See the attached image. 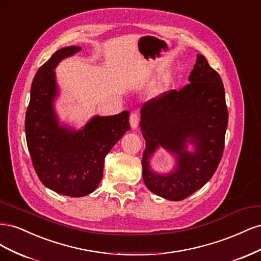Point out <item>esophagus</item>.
I'll return each instance as SVG.
<instances>
[{
  "instance_id": "obj_1",
  "label": "esophagus",
  "mask_w": 261,
  "mask_h": 261,
  "mask_svg": "<svg viewBox=\"0 0 261 261\" xmlns=\"http://www.w3.org/2000/svg\"><path fill=\"white\" fill-rule=\"evenodd\" d=\"M139 121H140V117H139L138 113L134 112V113L130 114V116H129V124L132 126V128H136L137 126H138V124H139Z\"/></svg>"
}]
</instances>
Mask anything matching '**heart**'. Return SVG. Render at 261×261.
<instances>
[{"mask_svg":"<svg viewBox=\"0 0 261 261\" xmlns=\"http://www.w3.org/2000/svg\"><path fill=\"white\" fill-rule=\"evenodd\" d=\"M172 81H173L172 74H165L164 76L159 78L158 82L153 85V87L151 88V93L153 96H158V94L162 93L172 84Z\"/></svg>","mask_w":261,"mask_h":261,"instance_id":"obj_1","label":"heart"}]
</instances>
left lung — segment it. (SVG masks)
<instances>
[{"mask_svg":"<svg viewBox=\"0 0 261 261\" xmlns=\"http://www.w3.org/2000/svg\"><path fill=\"white\" fill-rule=\"evenodd\" d=\"M188 82L180 90L164 92L141 108L144 181L150 192L173 201L191 196L215 174L228 120L222 80L203 55H197ZM188 143L194 152L187 150ZM159 146L177 158V168L169 175L149 169V158Z\"/></svg>","mask_w":261,"mask_h":261,"instance_id":"left-lung-1","label":"left lung"}]
</instances>
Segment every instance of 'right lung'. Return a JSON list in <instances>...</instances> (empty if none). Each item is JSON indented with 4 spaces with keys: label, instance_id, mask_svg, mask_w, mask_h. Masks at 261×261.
<instances>
[{
    "label": "right lung",
    "instance_id": "right-lung-1",
    "mask_svg": "<svg viewBox=\"0 0 261 261\" xmlns=\"http://www.w3.org/2000/svg\"><path fill=\"white\" fill-rule=\"evenodd\" d=\"M81 50L60 49L38 69L25 120L27 146L39 179L55 193L70 197L89 195L98 187L106 155L130 128L128 111L97 115L78 130L59 124L53 106L59 90L54 68Z\"/></svg>",
    "mask_w": 261,
    "mask_h": 261
}]
</instances>
